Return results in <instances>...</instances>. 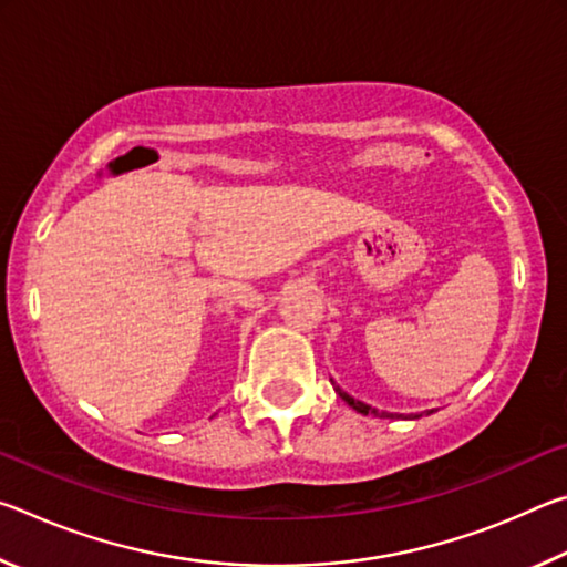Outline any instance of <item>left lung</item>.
<instances>
[{"label": "left lung", "instance_id": "obj_1", "mask_svg": "<svg viewBox=\"0 0 567 567\" xmlns=\"http://www.w3.org/2000/svg\"><path fill=\"white\" fill-rule=\"evenodd\" d=\"M332 388H334V392H338V395L348 402V405L352 408V410H358V412H362V415H375V417H398V415H392V412H380V410H375V408H370V405H364V402H360V400H354L352 395H348V392H344L340 385H334L332 382ZM430 412H435V410H427L425 415H430ZM402 417V415H400ZM417 417H422V412L420 415H412V420H417Z\"/></svg>", "mask_w": 567, "mask_h": 567}]
</instances>
